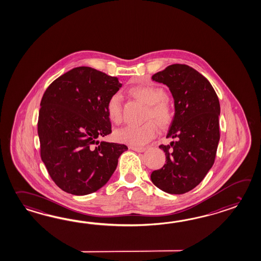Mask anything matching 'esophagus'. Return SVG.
I'll return each mask as SVG.
<instances>
[{
  "label": "esophagus",
  "instance_id": "34e87169",
  "mask_svg": "<svg viewBox=\"0 0 261 261\" xmlns=\"http://www.w3.org/2000/svg\"><path fill=\"white\" fill-rule=\"evenodd\" d=\"M130 149L133 150L135 151H138V152H143L146 151V148L145 147H136V146H130Z\"/></svg>",
  "mask_w": 261,
  "mask_h": 261
}]
</instances>
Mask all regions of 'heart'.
Here are the masks:
<instances>
[{
    "label": "heart",
    "instance_id": "heart-1",
    "mask_svg": "<svg viewBox=\"0 0 261 261\" xmlns=\"http://www.w3.org/2000/svg\"><path fill=\"white\" fill-rule=\"evenodd\" d=\"M135 97L149 105L147 118H152L163 125L168 124L173 117V110L166 100L167 94L161 88L153 85H138L131 89ZM107 114L111 122L119 123L122 121V105L121 94L113 93L110 96L107 106ZM158 133L157 124L152 121L145 122L141 125H127L117 130L114 136L119 142L132 146H142L150 142Z\"/></svg>",
    "mask_w": 261,
    "mask_h": 261
}]
</instances>
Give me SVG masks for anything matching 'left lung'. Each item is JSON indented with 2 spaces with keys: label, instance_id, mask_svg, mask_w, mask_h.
<instances>
[{
  "label": "left lung",
  "instance_id": "left-lung-1",
  "mask_svg": "<svg viewBox=\"0 0 261 261\" xmlns=\"http://www.w3.org/2000/svg\"><path fill=\"white\" fill-rule=\"evenodd\" d=\"M151 80L172 93L175 115L167 138L175 141L159 146L167 163L152 171L151 180L168 194H185L200 184L215 163L220 139L219 99L210 81L186 64H171Z\"/></svg>",
  "mask_w": 261,
  "mask_h": 261
}]
</instances>
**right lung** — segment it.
Returning a JSON list of instances; mask_svg holds the SVG:
<instances>
[{
  "label": "right lung",
  "instance_id": "add662e5",
  "mask_svg": "<svg viewBox=\"0 0 261 261\" xmlns=\"http://www.w3.org/2000/svg\"><path fill=\"white\" fill-rule=\"evenodd\" d=\"M121 87L116 76L80 66L59 76L44 93L37 122L41 159L64 192L97 191L127 151L126 145L97 139L111 133L106 106Z\"/></svg>",
  "mask_w": 261,
  "mask_h": 261
}]
</instances>
